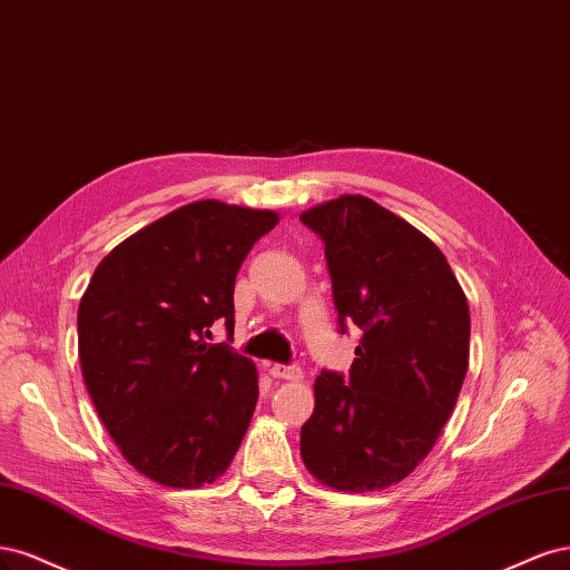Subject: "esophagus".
Wrapping results in <instances>:
<instances>
[{
	"instance_id": "obj_1",
	"label": "esophagus",
	"mask_w": 570,
	"mask_h": 570,
	"mask_svg": "<svg viewBox=\"0 0 570 570\" xmlns=\"http://www.w3.org/2000/svg\"><path fill=\"white\" fill-rule=\"evenodd\" d=\"M269 374L274 376V379H291V381H296V379H301V370L296 364H272L269 366Z\"/></svg>"
}]
</instances>
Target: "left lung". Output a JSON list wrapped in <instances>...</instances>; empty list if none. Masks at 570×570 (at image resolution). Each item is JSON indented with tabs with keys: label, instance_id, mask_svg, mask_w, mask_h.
<instances>
[{
	"label": "left lung",
	"instance_id": "8db88e82",
	"mask_svg": "<svg viewBox=\"0 0 570 570\" xmlns=\"http://www.w3.org/2000/svg\"><path fill=\"white\" fill-rule=\"evenodd\" d=\"M324 244L341 334L362 332L347 379L322 370L301 429L307 471L343 492L410 475L450 419L469 366L471 317L440 248L364 196L301 215Z\"/></svg>",
	"mask_w": 570,
	"mask_h": 570
}]
</instances>
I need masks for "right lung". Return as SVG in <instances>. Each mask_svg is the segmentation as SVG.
I'll return each instance as SVG.
<instances>
[{"label": "right lung", "mask_w": 570, "mask_h": 570, "mask_svg": "<svg viewBox=\"0 0 570 570\" xmlns=\"http://www.w3.org/2000/svg\"><path fill=\"white\" fill-rule=\"evenodd\" d=\"M272 210L196 200L125 238L99 263L78 309L91 402L146 479L198 488L223 475L248 431L258 374L234 338V282ZM225 344H206L209 326Z\"/></svg>", "instance_id": "add662e5"}]
</instances>
